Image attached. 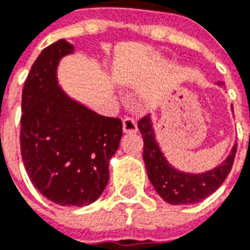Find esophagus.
Masks as SVG:
<instances>
[{
	"label": "esophagus",
	"mask_w": 250,
	"mask_h": 250,
	"mask_svg": "<svg viewBox=\"0 0 250 250\" xmlns=\"http://www.w3.org/2000/svg\"><path fill=\"white\" fill-rule=\"evenodd\" d=\"M123 131L125 133H136L138 132V123L136 119L132 117H125L123 119Z\"/></svg>",
	"instance_id": "34e87169"
}]
</instances>
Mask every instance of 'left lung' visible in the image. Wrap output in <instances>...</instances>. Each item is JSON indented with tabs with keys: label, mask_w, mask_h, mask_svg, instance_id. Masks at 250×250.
Here are the masks:
<instances>
[{
	"label": "left lung",
	"mask_w": 250,
	"mask_h": 250,
	"mask_svg": "<svg viewBox=\"0 0 250 250\" xmlns=\"http://www.w3.org/2000/svg\"><path fill=\"white\" fill-rule=\"evenodd\" d=\"M218 85H222V83H218ZM138 127L144 140L143 159L148 178L160 197L170 205H193L203 201L224 182L231 171L237 144L233 146L231 153L222 165L202 174H188L176 170L167 164L155 140L149 115L143 117Z\"/></svg>",
	"instance_id": "1"
}]
</instances>
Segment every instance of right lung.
<instances>
[{"mask_svg": "<svg viewBox=\"0 0 250 250\" xmlns=\"http://www.w3.org/2000/svg\"><path fill=\"white\" fill-rule=\"evenodd\" d=\"M73 45L64 39L45 47L22 91L21 155L39 193L62 206H87L108 182V161L122 138L119 118L104 117L68 98L56 68Z\"/></svg>", "mask_w": 250, "mask_h": 250, "instance_id": "obj_1", "label": "right lung"}]
</instances>
